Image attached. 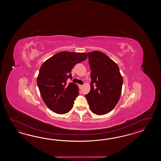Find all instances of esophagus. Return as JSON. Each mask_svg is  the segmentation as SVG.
<instances>
[{
	"label": "esophagus",
	"instance_id": "esophagus-1",
	"mask_svg": "<svg viewBox=\"0 0 161 161\" xmlns=\"http://www.w3.org/2000/svg\"><path fill=\"white\" fill-rule=\"evenodd\" d=\"M82 87H83V85H79V88L80 89H82Z\"/></svg>",
	"mask_w": 161,
	"mask_h": 161
}]
</instances>
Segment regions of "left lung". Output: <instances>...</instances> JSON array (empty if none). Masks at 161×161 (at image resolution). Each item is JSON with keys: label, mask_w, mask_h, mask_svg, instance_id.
<instances>
[{"label": "left lung", "mask_w": 161, "mask_h": 161, "mask_svg": "<svg viewBox=\"0 0 161 161\" xmlns=\"http://www.w3.org/2000/svg\"><path fill=\"white\" fill-rule=\"evenodd\" d=\"M92 70L90 91L85 95L92 113H109L120 99L123 79L119 66L100 51L87 53Z\"/></svg>", "instance_id": "left-lung-1"}]
</instances>
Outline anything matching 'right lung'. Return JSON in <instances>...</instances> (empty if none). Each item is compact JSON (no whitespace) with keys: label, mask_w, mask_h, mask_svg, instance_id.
<instances>
[{"label":"right lung","mask_w":161,"mask_h":161,"mask_svg":"<svg viewBox=\"0 0 161 161\" xmlns=\"http://www.w3.org/2000/svg\"><path fill=\"white\" fill-rule=\"evenodd\" d=\"M87 58L86 53L58 52L42 64L37 83L45 105L57 114L68 113L72 109L76 97L79 95L78 86L67 83L72 79L70 73L76 64Z\"/></svg>","instance_id":"right-lung-1"}]
</instances>
